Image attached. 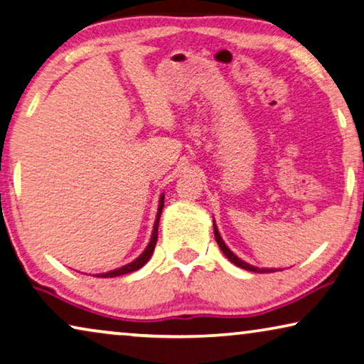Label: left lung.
Wrapping results in <instances>:
<instances>
[{
	"mask_svg": "<svg viewBox=\"0 0 364 364\" xmlns=\"http://www.w3.org/2000/svg\"><path fill=\"white\" fill-rule=\"evenodd\" d=\"M214 235H215V242H217V245L220 247V250L224 252L225 257L229 258L232 263L237 264V267H240V268H243V269H248V271H253V273H271V271H273V269H268V268H257V267H252V264L245 263V262H243V259L238 258L237 255L232 253V252H230V248L225 245L224 240H222V237H220V234H219V230H217L215 224H214Z\"/></svg>",
	"mask_w": 364,
	"mask_h": 364,
	"instance_id": "left-lung-1",
	"label": "left lung"
}]
</instances>
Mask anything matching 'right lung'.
Returning a JSON list of instances; mask_svg holds the SVG:
<instances>
[{"label": "right lung", "instance_id": "add662e5", "mask_svg": "<svg viewBox=\"0 0 364 364\" xmlns=\"http://www.w3.org/2000/svg\"><path fill=\"white\" fill-rule=\"evenodd\" d=\"M164 199H165V194H161L160 198V205H159V214H156V220H155V227H154V234H151V240L149 243V247L145 248V252L140 255L137 259H134L132 263L126 264V267L119 268V269H114L109 271V273H105V274H97V278H114V276H121V274H127V273H132V271L142 268L145 263L149 262L151 253H154V248L156 245V238H159V220H160V215H161V209H164Z\"/></svg>", "mask_w": 364, "mask_h": 364}]
</instances>
